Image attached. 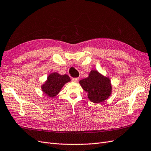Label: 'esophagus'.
Masks as SVG:
<instances>
[{
  "mask_svg": "<svg viewBox=\"0 0 151 151\" xmlns=\"http://www.w3.org/2000/svg\"><path fill=\"white\" fill-rule=\"evenodd\" d=\"M78 80H79L78 78H72V81H73V82H78Z\"/></svg>",
  "mask_w": 151,
  "mask_h": 151,
  "instance_id": "obj_1",
  "label": "esophagus"
}]
</instances>
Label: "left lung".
I'll use <instances>...</instances> for the list:
<instances>
[{
  "mask_svg": "<svg viewBox=\"0 0 151 151\" xmlns=\"http://www.w3.org/2000/svg\"><path fill=\"white\" fill-rule=\"evenodd\" d=\"M79 83L83 89L87 92L88 99L94 103L105 101L112 92L110 78L96 69L91 70L87 78L80 80Z\"/></svg>",
  "mask_w": 151,
  "mask_h": 151,
  "instance_id": "1",
  "label": "left lung"
}]
</instances>
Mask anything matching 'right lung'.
Returning a JSON list of instances; mask_svg holds the SVG:
<instances>
[{
    "instance_id": "add662e5",
    "label": "right lung",
    "mask_w": 151,
    "mask_h": 151,
    "mask_svg": "<svg viewBox=\"0 0 151 151\" xmlns=\"http://www.w3.org/2000/svg\"><path fill=\"white\" fill-rule=\"evenodd\" d=\"M71 79L67 75H60L57 72L50 73L44 83L41 85V90L50 98H55L61 88Z\"/></svg>"
}]
</instances>
